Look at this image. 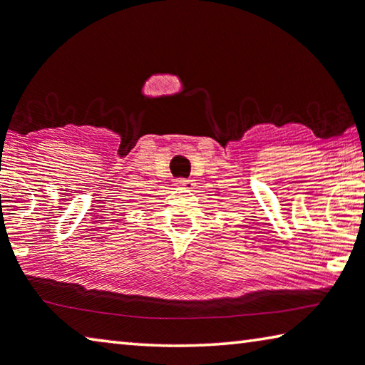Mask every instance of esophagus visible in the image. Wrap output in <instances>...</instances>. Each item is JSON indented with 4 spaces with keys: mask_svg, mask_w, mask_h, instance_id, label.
I'll return each mask as SVG.
<instances>
[{
    "mask_svg": "<svg viewBox=\"0 0 365 365\" xmlns=\"http://www.w3.org/2000/svg\"><path fill=\"white\" fill-rule=\"evenodd\" d=\"M177 185L182 188H192L195 183H193V180H188V178H178Z\"/></svg>",
    "mask_w": 365,
    "mask_h": 365,
    "instance_id": "esophagus-1",
    "label": "esophagus"
}]
</instances>
